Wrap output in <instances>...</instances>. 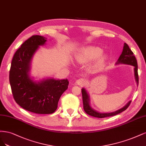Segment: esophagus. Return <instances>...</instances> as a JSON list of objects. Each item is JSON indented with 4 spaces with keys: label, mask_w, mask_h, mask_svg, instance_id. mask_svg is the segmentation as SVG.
<instances>
[{
    "label": "esophagus",
    "mask_w": 146,
    "mask_h": 146,
    "mask_svg": "<svg viewBox=\"0 0 146 146\" xmlns=\"http://www.w3.org/2000/svg\"><path fill=\"white\" fill-rule=\"evenodd\" d=\"M76 82L78 85H83V84H84L86 82V80L84 78H81V79H78Z\"/></svg>",
    "instance_id": "obj_1"
}]
</instances>
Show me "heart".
Masks as SVG:
<instances>
[{
  "instance_id": "1",
  "label": "heart",
  "mask_w": 146,
  "mask_h": 146,
  "mask_svg": "<svg viewBox=\"0 0 146 146\" xmlns=\"http://www.w3.org/2000/svg\"><path fill=\"white\" fill-rule=\"evenodd\" d=\"M102 48L95 46H87L80 48L75 55V58L78 62L87 63L96 59L95 65L100 66L105 62L107 59L106 54H102Z\"/></svg>"
}]
</instances>
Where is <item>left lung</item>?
I'll list each match as a JSON object with an SVG mask.
<instances>
[{"label":"left lung","instance_id":"1","mask_svg":"<svg viewBox=\"0 0 146 146\" xmlns=\"http://www.w3.org/2000/svg\"><path fill=\"white\" fill-rule=\"evenodd\" d=\"M117 64H126L132 65L134 67V75H135V79L136 82L137 86L138 85L139 79H138V64L137 60H136L135 56L133 54V53L130 49L129 46L126 43H124V47L122 53L120 55L119 59H117V62H116V65ZM82 101H83V106H84V110L86 113L89 115L99 117V118H103V117H109L114 116L120 113L123 111L125 110L129 106H130L131 101H129L127 104L125 106H124L121 109L116 110L115 111H112L110 113H101L98 111L96 110L91 107L90 103V96L88 95V93L87 92L84 88H82Z\"/></svg>","mask_w":146,"mask_h":146}]
</instances>
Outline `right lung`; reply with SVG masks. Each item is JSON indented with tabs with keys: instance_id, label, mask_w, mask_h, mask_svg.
Here are the masks:
<instances>
[{
	"instance_id": "1",
	"label": "right lung",
	"mask_w": 146,
	"mask_h": 146,
	"mask_svg": "<svg viewBox=\"0 0 146 146\" xmlns=\"http://www.w3.org/2000/svg\"><path fill=\"white\" fill-rule=\"evenodd\" d=\"M46 42V37L39 35L28 39L16 51L10 70V83L15 101L23 109L37 114L54 113L69 84L67 79L47 78L36 81L31 78L32 59Z\"/></svg>"
}]
</instances>
